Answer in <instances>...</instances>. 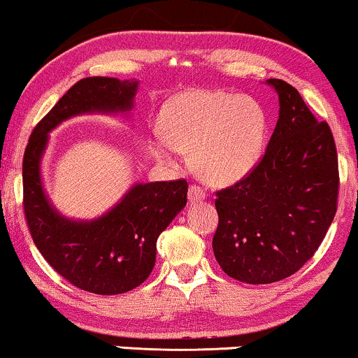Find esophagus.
<instances>
[{
	"instance_id": "obj_1",
	"label": "esophagus",
	"mask_w": 358,
	"mask_h": 358,
	"mask_svg": "<svg viewBox=\"0 0 358 358\" xmlns=\"http://www.w3.org/2000/svg\"><path fill=\"white\" fill-rule=\"evenodd\" d=\"M206 198V193L203 188H199V186H189V191H188V199L189 203H199V201H203Z\"/></svg>"
}]
</instances>
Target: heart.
I'll list each match as a JSON object with an SVG mask.
<instances>
[{"label":"heart","mask_w":358,"mask_h":358,"mask_svg":"<svg viewBox=\"0 0 358 358\" xmlns=\"http://www.w3.org/2000/svg\"><path fill=\"white\" fill-rule=\"evenodd\" d=\"M162 131L149 141L150 152L172 169L191 154L201 177L231 185L258 165L264 150L266 115L255 100L213 89L175 97L162 113Z\"/></svg>","instance_id":"obj_1"}]
</instances>
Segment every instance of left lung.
Returning a JSON list of instances; mask_svg holds the SVG:
<instances>
[{
    "mask_svg": "<svg viewBox=\"0 0 358 358\" xmlns=\"http://www.w3.org/2000/svg\"><path fill=\"white\" fill-rule=\"evenodd\" d=\"M279 120L248 177L219 191L214 256L230 278L271 284L295 274L318 250L336 215L337 152L328 123L316 122L299 90L268 79Z\"/></svg>",
    "mask_w": 358,
    "mask_h": 358,
    "instance_id": "8db88e82",
    "label": "left lung"
}]
</instances>
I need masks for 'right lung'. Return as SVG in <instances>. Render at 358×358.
Segmentation results:
<instances>
[{
	"mask_svg": "<svg viewBox=\"0 0 358 358\" xmlns=\"http://www.w3.org/2000/svg\"><path fill=\"white\" fill-rule=\"evenodd\" d=\"M139 80L80 79L30 134L22 162L24 213L34 243L59 275L85 292L118 295L152 273L157 238L186 206L188 183H134L113 208L95 219H73L48 198L42 160L50 133L80 115L129 117Z\"/></svg>",
	"mask_w": 358,
	"mask_h": 358,
	"instance_id": "add662e5",
	"label": "right lung"
}]
</instances>
